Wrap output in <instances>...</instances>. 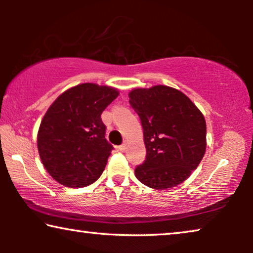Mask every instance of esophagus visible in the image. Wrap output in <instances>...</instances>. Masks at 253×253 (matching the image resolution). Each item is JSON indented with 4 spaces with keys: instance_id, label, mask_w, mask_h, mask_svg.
Instances as JSON below:
<instances>
[{
    "instance_id": "34e87169",
    "label": "esophagus",
    "mask_w": 253,
    "mask_h": 253,
    "mask_svg": "<svg viewBox=\"0 0 253 253\" xmlns=\"http://www.w3.org/2000/svg\"><path fill=\"white\" fill-rule=\"evenodd\" d=\"M119 150H120L121 152H126V144L120 145V146H119Z\"/></svg>"
}]
</instances>
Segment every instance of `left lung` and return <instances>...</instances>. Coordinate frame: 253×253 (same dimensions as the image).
Instances as JSON below:
<instances>
[{
    "label": "left lung",
    "mask_w": 253,
    "mask_h": 253,
    "mask_svg": "<svg viewBox=\"0 0 253 253\" xmlns=\"http://www.w3.org/2000/svg\"><path fill=\"white\" fill-rule=\"evenodd\" d=\"M129 102L140 119L146 159L134 169L150 188H174L198 167L206 150V123L181 91L158 85L130 92Z\"/></svg>",
    "instance_id": "obj_1"
}]
</instances>
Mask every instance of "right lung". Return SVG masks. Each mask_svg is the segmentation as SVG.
Instances as JSON below:
<instances>
[{
    "mask_svg": "<svg viewBox=\"0 0 253 253\" xmlns=\"http://www.w3.org/2000/svg\"><path fill=\"white\" fill-rule=\"evenodd\" d=\"M119 95L115 88L85 83L58 96L38 132L41 161L55 181L69 188L94 183L114 150L101 114Z\"/></svg>",
    "mask_w": 253,
    "mask_h": 253,
    "instance_id": "obj_1",
    "label": "right lung"
}]
</instances>
